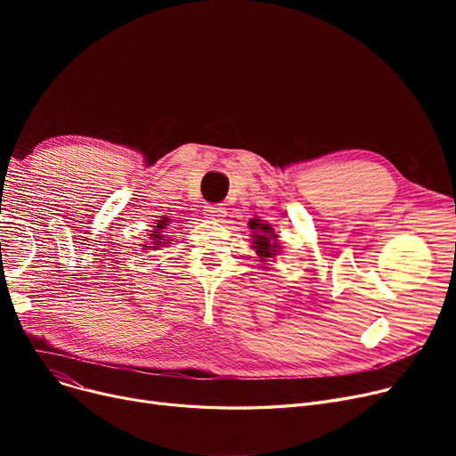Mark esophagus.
Wrapping results in <instances>:
<instances>
[{
  "label": "esophagus",
  "mask_w": 456,
  "mask_h": 456,
  "mask_svg": "<svg viewBox=\"0 0 456 456\" xmlns=\"http://www.w3.org/2000/svg\"><path fill=\"white\" fill-rule=\"evenodd\" d=\"M225 208L222 207V205H208L207 207V210H205V216L207 218H210V220H218V222H222L224 218H225Z\"/></svg>",
  "instance_id": "obj_1"
}]
</instances>
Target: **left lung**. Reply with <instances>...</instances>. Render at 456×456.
<instances>
[{"instance_id":"obj_1","label":"left lung","mask_w":456,"mask_h":456,"mask_svg":"<svg viewBox=\"0 0 456 456\" xmlns=\"http://www.w3.org/2000/svg\"><path fill=\"white\" fill-rule=\"evenodd\" d=\"M249 229H251V236H253V249L258 255L260 262H265L266 258H273L275 255H279V240H277V234L272 229V225L265 224L262 220H249Z\"/></svg>"}]
</instances>
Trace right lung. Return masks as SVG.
<instances>
[{
  "mask_svg": "<svg viewBox=\"0 0 456 456\" xmlns=\"http://www.w3.org/2000/svg\"><path fill=\"white\" fill-rule=\"evenodd\" d=\"M167 225H170V218H167V216H160V220H157V224L153 225V231L148 234L150 240L142 244V249H150V248L157 249V248L167 244V234H166Z\"/></svg>",
  "mask_w": 456,
  "mask_h": 456,
  "instance_id": "right-lung-1",
  "label": "right lung"
}]
</instances>
